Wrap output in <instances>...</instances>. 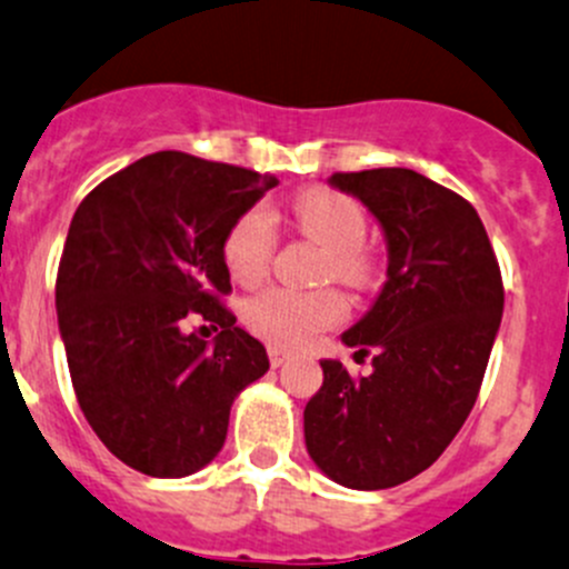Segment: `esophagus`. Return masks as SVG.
<instances>
[{
  "label": "esophagus",
  "instance_id": "34e87169",
  "mask_svg": "<svg viewBox=\"0 0 569 569\" xmlns=\"http://www.w3.org/2000/svg\"><path fill=\"white\" fill-rule=\"evenodd\" d=\"M286 361H289V352H286V350H280V347H269V363H272L274 369H278V367H283Z\"/></svg>",
  "mask_w": 569,
  "mask_h": 569
}]
</instances>
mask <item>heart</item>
Returning a JSON list of instances; mask_svg holds the SVG:
<instances>
[{
	"label": "heart",
	"instance_id": "1",
	"mask_svg": "<svg viewBox=\"0 0 569 569\" xmlns=\"http://www.w3.org/2000/svg\"><path fill=\"white\" fill-rule=\"evenodd\" d=\"M291 219L306 239L328 252L325 278L361 286L372 274V258L363 250L367 217L356 200L330 189H308L291 200ZM278 247L272 213L263 206L250 208L230 224L222 244L224 267L241 286H252L267 274ZM347 313L345 297L336 289L291 291L272 286L244 302L247 328L274 347H302L333 328Z\"/></svg>",
	"mask_w": 569,
	"mask_h": 569
}]
</instances>
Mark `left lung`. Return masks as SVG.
Here are the masks:
<instances>
[{"mask_svg":"<svg viewBox=\"0 0 569 569\" xmlns=\"http://www.w3.org/2000/svg\"><path fill=\"white\" fill-rule=\"evenodd\" d=\"M328 183L363 202L386 241V280L341 333L372 375L352 380L322 361L308 400L306 448L347 489L411 481L445 453L476 406L503 317V280L481 217L465 197L413 169L336 172Z\"/></svg>","mask_w":569,"mask_h":569,"instance_id":"1","label":"left lung"}]
</instances>
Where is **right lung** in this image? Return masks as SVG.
<instances>
[{"label":"right lung","instance_id":"right-lung-1","mask_svg":"<svg viewBox=\"0 0 569 569\" xmlns=\"http://www.w3.org/2000/svg\"><path fill=\"white\" fill-rule=\"evenodd\" d=\"M278 180L186 152H156L102 180L69 224L54 306L71 386L104 448L152 478L217 459L230 406L269 369L219 306L230 224ZM200 312L223 333L186 335Z\"/></svg>","mask_w":569,"mask_h":569}]
</instances>
